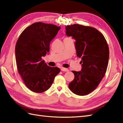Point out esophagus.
<instances>
[{"label":"esophagus","instance_id":"34e87169","mask_svg":"<svg viewBox=\"0 0 123 123\" xmlns=\"http://www.w3.org/2000/svg\"><path fill=\"white\" fill-rule=\"evenodd\" d=\"M61 70L62 71H64V72H68V68H61Z\"/></svg>","mask_w":123,"mask_h":123}]
</instances>
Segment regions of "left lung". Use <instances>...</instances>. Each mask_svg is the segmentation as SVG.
I'll list each match as a JSON object with an SVG mask.
<instances>
[{
  "instance_id": "left-lung-1",
  "label": "left lung",
  "mask_w": 123,
  "mask_h": 123,
  "mask_svg": "<svg viewBox=\"0 0 123 123\" xmlns=\"http://www.w3.org/2000/svg\"><path fill=\"white\" fill-rule=\"evenodd\" d=\"M65 34L75 40L76 55L81 59L82 69L72 71L74 79L68 87L76 95L83 96L93 91L107 70L109 49L104 36L95 28L78 24L67 25Z\"/></svg>"
}]
</instances>
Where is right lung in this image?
Returning a JSON list of instances; mask_svg holds the SVG:
<instances>
[{
  "mask_svg": "<svg viewBox=\"0 0 123 123\" xmlns=\"http://www.w3.org/2000/svg\"><path fill=\"white\" fill-rule=\"evenodd\" d=\"M60 27L42 22L34 23L23 31L16 43L17 67L26 86L36 93H42L52 85L60 71L42 60L50 51V42Z\"/></svg>",
  "mask_w": 123,
  "mask_h": 123,
  "instance_id": "obj_1",
  "label": "right lung"
}]
</instances>
